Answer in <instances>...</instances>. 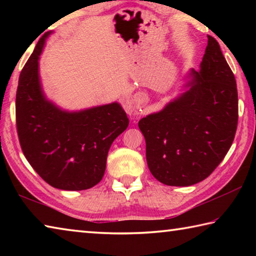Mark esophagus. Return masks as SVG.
<instances>
[{"label":"esophagus","instance_id":"obj_1","mask_svg":"<svg viewBox=\"0 0 256 256\" xmlns=\"http://www.w3.org/2000/svg\"><path fill=\"white\" fill-rule=\"evenodd\" d=\"M144 102H146L144 94H136L133 96V105L136 108H140L142 105H144Z\"/></svg>","mask_w":256,"mask_h":256}]
</instances>
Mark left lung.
Masks as SVG:
<instances>
[{
  "instance_id": "left-lung-1",
  "label": "left lung",
  "mask_w": 256,
  "mask_h": 256,
  "mask_svg": "<svg viewBox=\"0 0 256 256\" xmlns=\"http://www.w3.org/2000/svg\"><path fill=\"white\" fill-rule=\"evenodd\" d=\"M185 92L138 120L148 167L170 186L206 180L222 162L238 120L236 80L220 46L208 36L200 70L190 68Z\"/></svg>"
}]
</instances>
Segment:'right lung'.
Masks as SVG:
<instances>
[{
  "label": "right lung",
  "mask_w": 256,
  "mask_h": 256,
  "mask_svg": "<svg viewBox=\"0 0 256 256\" xmlns=\"http://www.w3.org/2000/svg\"><path fill=\"white\" fill-rule=\"evenodd\" d=\"M42 36L19 78L16 98V130L21 149L46 183L64 190L92 188L102 180L112 141L128 126L118 102L81 110H66L42 90L40 58Z\"/></svg>",
  "instance_id": "obj_1"
}]
</instances>
